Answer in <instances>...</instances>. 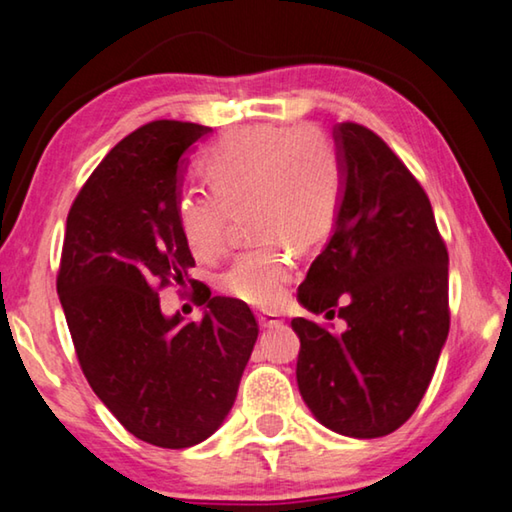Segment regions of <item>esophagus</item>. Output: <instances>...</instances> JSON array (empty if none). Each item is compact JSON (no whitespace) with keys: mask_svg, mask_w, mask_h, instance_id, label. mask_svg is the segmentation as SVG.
I'll use <instances>...</instances> for the list:
<instances>
[{"mask_svg":"<svg viewBox=\"0 0 512 512\" xmlns=\"http://www.w3.org/2000/svg\"><path fill=\"white\" fill-rule=\"evenodd\" d=\"M257 320H259V327H264V329H268V327H280L284 320L277 316V314H268V311H259L257 314Z\"/></svg>","mask_w":512,"mask_h":512,"instance_id":"esophagus-1","label":"esophagus"}]
</instances>
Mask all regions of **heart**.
Wrapping results in <instances>:
<instances>
[{
	"instance_id": "b5f03b06",
	"label": "heart",
	"mask_w": 512,
	"mask_h": 512,
	"mask_svg": "<svg viewBox=\"0 0 512 512\" xmlns=\"http://www.w3.org/2000/svg\"><path fill=\"white\" fill-rule=\"evenodd\" d=\"M201 176L210 192H183L178 228L198 259H214L228 241L230 216L246 210L250 237L264 244L241 253L221 277L232 298L277 307L291 280L293 248L325 241L343 205V164L323 135L309 126H248L205 151Z\"/></svg>"
}]
</instances>
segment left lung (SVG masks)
I'll use <instances>...</instances> for the list:
<instances>
[{"mask_svg": "<svg viewBox=\"0 0 512 512\" xmlns=\"http://www.w3.org/2000/svg\"><path fill=\"white\" fill-rule=\"evenodd\" d=\"M343 205L298 300L345 329L293 318L298 388L320 424L341 436H388L427 393L449 332L447 248L427 194L370 128H334Z\"/></svg>", "mask_w": 512, "mask_h": 512, "instance_id": "8db88e82", "label": "left lung"}]
</instances>
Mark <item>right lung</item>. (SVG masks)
Wrapping results in <instances>:
<instances>
[{"label": "right lung", "mask_w": 512, "mask_h": 512, "mask_svg": "<svg viewBox=\"0 0 512 512\" xmlns=\"http://www.w3.org/2000/svg\"><path fill=\"white\" fill-rule=\"evenodd\" d=\"M207 133L160 119L124 137L72 203L56 280L92 391L135 438L167 449L221 427L259 334L246 302L189 277L176 201L185 153ZM171 281L193 284L201 321L161 314L157 291Z\"/></svg>", "instance_id": "add662e5"}]
</instances>
